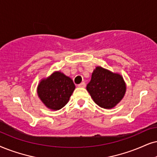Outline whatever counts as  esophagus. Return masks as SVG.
I'll use <instances>...</instances> for the list:
<instances>
[{
  "instance_id": "34e87169",
  "label": "esophagus",
  "mask_w": 157,
  "mask_h": 157,
  "mask_svg": "<svg viewBox=\"0 0 157 157\" xmlns=\"http://www.w3.org/2000/svg\"><path fill=\"white\" fill-rule=\"evenodd\" d=\"M78 87H79V88H85V83L84 82H81L80 84L78 85Z\"/></svg>"
}]
</instances>
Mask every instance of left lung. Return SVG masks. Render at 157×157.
<instances>
[{
  "label": "left lung",
  "instance_id": "obj_1",
  "mask_svg": "<svg viewBox=\"0 0 157 157\" xmlns=\"http://www.w3.org/2000/svg\"><path fill=\"white\" fill-rule=\"evenodd\" d=\"M86 88L97 105L104 109H112L124 97L126 84L120 74L97 67Z\"/></svg>",
  "mask_w": 157,
  "mask_h": 157
}]
</instances>
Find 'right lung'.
<instances>
[{"instance_id": "1", "label": "right lung", "mask_w": 157, "mask_h": 157, "mask_svg": "<svg viewBox=\"0 0 157 157\" xmlns=\"http://www.w3.org/2000/svg\"><path fill=\"white\" fill-rule=\"evenodd\" d=\"M75 89L72 79L58 71L47 78L42 79L37 86V92L47 108L56 111L68 103Z\"/></svg>"}]
</instances>
